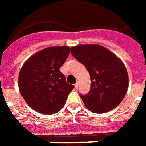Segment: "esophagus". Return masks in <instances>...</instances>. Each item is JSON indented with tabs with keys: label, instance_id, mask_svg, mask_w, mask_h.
<instances>
[{
	"label": "esophagus",
	"instance_id": "1",
	"mask_svg": "<svg viewBox=\"0 0 146 146\" xmlns=\"http://www.w3.org/2000/svg\"><path fill=\"white\" fill-rule=\"evenodd\" d=\"M78 87H79V83L76 82V84H75V88H78Z\"/></svg>",
	"mask_w": 146,
	"mask_h": 146
}]
</instances>
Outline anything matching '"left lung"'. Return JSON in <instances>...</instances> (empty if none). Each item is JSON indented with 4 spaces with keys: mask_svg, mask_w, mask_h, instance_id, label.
Listing matches in <instances>:
<instances>
[{
    "mask_svg": "<svg viewBox=\"0 0 146 146\" xmlns=\"http://www.w3.org/2000/svg\"><path fill=\"white\" fill-rule=\"evenodd\" d=\"M71 54L86 67L91 76V88L80 95L92 113H105L119 106L128 88V74L124 64L113 52L98 44L77 45Z\"/></svg>",
    "mask_w": 146,
    "mask_h": 146,
    "instance_id": "left-lung-1",
    "label": "left lung"
}]
</instances>
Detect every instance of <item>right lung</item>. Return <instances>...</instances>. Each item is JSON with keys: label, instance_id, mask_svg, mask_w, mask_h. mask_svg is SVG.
<instances>
[{"label": "right lung", "instance_id": "right-lung-1", "mask_svg": "<svg viewBox=\"0 0 146 146\" xmlns=\"http://www.w3.org/2000/svg\"><path fill=\"white\" fill-rule=\"evenodd\" d=\"M70 53L66 46L51 47L38 51L23 64L19 88L27 104L36 112L51 115L63 107L74 88L59 70Z\"/></svg>", "mask_w": 146, "mask_h": 146}]
</instances>
